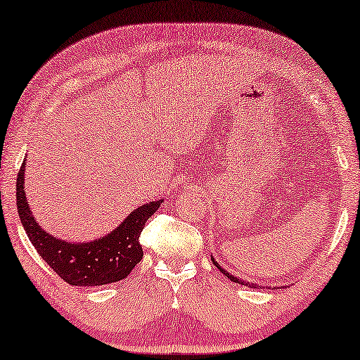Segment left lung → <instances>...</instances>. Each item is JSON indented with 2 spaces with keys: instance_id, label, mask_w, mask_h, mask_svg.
Here are the masks:
<instances>
[{
  "instance_id": "left-lung-1",
  "label": "left lung",
  "mask_w": 360,
  "mask_h": 360,
  "mask_svg": "<svg viewBox=\"0 0 360 360\" xmlns=\"http://www.w3.org/2000/svg\"><path fill=\"white\" fill-rule=\"evenodd\" d=\"M212 262H214L215 264V267L217 269H219L221 274H225L226 277H229V279L231 281V282H236V283H241V285H248V287H252V288H256L257 287V283H251V282H246V281H241L240 277H235V276H231V274H229V271H225L224 267H221V264H219V262H217L215 259H214V256H212ZM274 290H276V287H274Z\"/></svg>"
}]
</instances>
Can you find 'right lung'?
<instances>
[{
  "label": "right lung",
  "mask_w": 360,
  "mask_h": 360,
  "mask_svg": "<svg viewBox=\"0 0 360 360\" xmlns=\"http://www.w3.org/2000/svg\"><path fill=\"white\" fill-rule=\"evenodd\" d=\"M26 160L16 181V204L21 224L40 257L70 285H105L127 277L143 257L139 243L146 220L160 209L163 199L136 207L108 235L91 241L70 243L50 235L35 221L24 189Z\"/></svg>",
  "instance_id": "1"
}]
</instances>
